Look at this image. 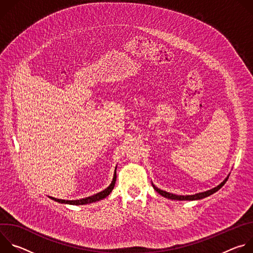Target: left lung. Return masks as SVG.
Listing matches in <instances>:
<instances>
[{"mask_svg":"<svg viewBox=\"0 0 253 253\" xmlns=\"http://www.w3.org/2000/svg\"><path fill=\"white\" fill-rule=\"evenodd\" d=\"M228 177H229V174L227 175V177L223 180V181L219 184V185H217L216 187H214V188H212V189H210V190H207V191H204V192H200V193H196V194H193V195H176V194H173V193H169V192H167V191H164V190H161V189H159L158 187H156L153 183H152V186H153V188L160 194V195H162V196H164L165 198H168V199H171V200H179V201H182V200H199V199H203V198H205V197H207V196H209V195H211V194H213V193H215L216 191H218L224 184H225V182L227 181V179H228Z\"/></svg>","mask_w":253,"mask_h":253,"instance_id":"8db88e82","label":"left lung"}]
</instances>
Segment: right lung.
<instances>
[{"instance_id": "right-lung-1", "label": "right lung", "mask_w": 253, "mask_h": 253, "mask_svg": "<svg viewBox=\"0 0 253 253\" xmlns=\"http://www.w3.org/2000/svg\"><path fill=\"white\" fill-rule=\"evenodd\" d=\"M116 169H117V166L115 167V172H114V176H113V179H112V182L111 184L108 186L106 189H104L103 191L99 192V193H96L92 196H89V197H86V198H82V199H77V200H65V199H58V198H54L52 196H48L49 198H51L52 200L56 201V202H59V203H62V204H70V205H84V204H90V203H93V202H97V201H100L104 198H106L108 195H109L114 186H115V182H116Z\"/></svg>"}]
</instances>
